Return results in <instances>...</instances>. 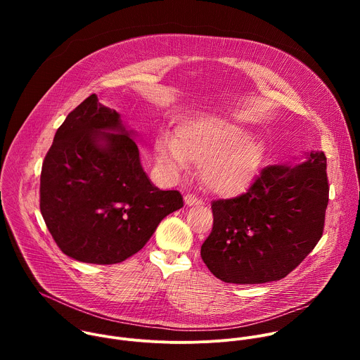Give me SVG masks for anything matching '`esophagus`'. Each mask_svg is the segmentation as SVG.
I'll list each match as a JSON object with an SVG mask.
<instances>
[{"instance_id": "34e87169", "label": "esophagus", "mask_w": 360, "mask_h": 360, "mask_svg": "<svg viewBox=\"0 0 360 360\" xmlns=\"http://www.w3.org/2000/svg\"><path fill=\"white\" fill-rule=\"evenodd\" d=\"M185 203L188 205V207H193V205H200L202 203V199L193 193H188L185 195Z\"/></svg>"}]
</instances>
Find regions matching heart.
Instances as JSON below:
<instances>
[{"label": "heart", "mask_w": 360, "mask_h": 360, "mask_svg": "<svg viewBox=\"0 0 360 360\" xmlns=\"http://www.w3.org/2000/svg\"><path fill=\"white\" fill-rule=\"evenodd\" d=\"M157 158L174 174L193 162L200 167V179L208 189L236 195L258 176L265 146L236 124L218 117H198L182 122L176 136L165 134L157 139Z\"/></svg>", "instance_id": "obj_1"}]
</instances>
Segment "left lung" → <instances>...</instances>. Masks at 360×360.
<instances>
[{"instance_id":"1","label":"left lung","mask_w":360,"mask_h":360,"mask_svg":"<svg viewBox=\"0 0 360 360\" xmlns=\"http://www.w3.org/2000/svg\"><path fill=\"white\" fill-rule=\"evenodd\" d=\"M329 200L326 157L312 150L299 165H269L249 189L212 202L205 265L226 283H265L290 274L323 233Z\"/></svg>"}]
</instances>
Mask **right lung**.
<instances>
[{
	"mask_svg": "<svg viewBox=\"0 0 360 360\" xmlns=\"http://www.w3.org/2000/svg\"><path fill=\"white\" fill-rule=\"evenodd\" d=\"M184 207L153 186L120 114L95 94L57 129L41 169L39 210L58 248L79 262L112 265L141 250L160 222Z\"/></svg>",
	"mask_w": 360,
	"mask_h": 360,
	"instance_id": "add662e5",
	"label": "right lung"
}]
</instances>
